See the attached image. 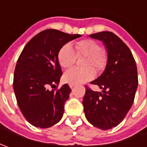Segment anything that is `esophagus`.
Wrapping results in <instances>:
<instances>
[{"instance_id": "obj_1", "label": "esophagus", "mask_w": 147, "mask_h": 147, "mask_svg": "<svg viewBox=\"0 0 147 147\" xmlns=\"http://www.w3.org/2000/svg\"><path fill=\"white\" fill-rule=\"evenodd\" d=\"M69 87H70L71 89H73V88H74V85H73V84H69Z\"/></svg>"}]
</instances>
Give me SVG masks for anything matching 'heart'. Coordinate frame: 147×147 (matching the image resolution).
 <instances>
[{"mask_svg": "<svg viewBox=\"0 0 147 147\" xmlns=\"http://www.w3.org/2000/svg\"><path fill=\"white\" fill-rule=\"evenodd\" d=\"M75 53L69 44H65L59 49L57 59L63 69H69L75 63L76 56H85L82 65L84 68H73L65 72V82L73 85H78L92 79L95 75L92 67L96 71L104 69L107 64V55L100 50L98 43L93 40L86 39L78 42L74 45Z\"/></svg>", "mask_w": 147, "mask_h": 147, "instance_id": "heart-1", "label": "heart"}]
</instances>
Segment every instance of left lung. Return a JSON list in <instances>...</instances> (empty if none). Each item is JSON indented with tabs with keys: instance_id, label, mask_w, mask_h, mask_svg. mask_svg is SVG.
<instances>
[{
	"instance_id": "obj_1",
	"label": "left lung",
	"mask_w": 147,
	"mask_h": 147,
	"mask_svg": "<svg viewBox=\"0 0 147 147\" xmlns=\"http://www.w3.org/2000/svg\"><path fill=\"white\" fill-rule=\"evenodd\" d=\"M89 37L104 43L107 64L102 74L91 82L102 92H94L86 86L82 105L88 121L94 127L108 130L123 120L133 105L138 85L137 65L127 45L113 32H100Z\"/></svg>"
}]
</instances>
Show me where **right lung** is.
Instances as JSON below:
<instances>
[{
  "label": "right lung",
  "mask_w": 147,
  "mask_h": 147,
  "mask_svg": "<svg viewBox=\"0 0 147 147\" xmlns=\"http://www.w3.org/2000/svg\"><path fill=\"white\" fill-rule=\"evenodd\" d=\"M56 29L39 32L26 44L17 61L14 74V94L20 110L32 125L47 128L62 119L65 101L71 89L66 83L58 90L62 70L57 59L59 49L80 37Z\"/></svg>",
  "instance_id": "right-lung-1"
}]
</instances>
